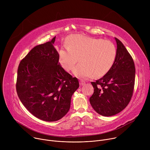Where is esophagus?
I'll return each mask as SVG.
<instances>
[{
    "label": "esophagus",
    "mask_w": 150,
    "mask_h": 150,
    "mask_svg": "<svg viewBox=\"0 0 150 150\" xmlns=\"http://www.w3.org/2000/svg\"><path fill=\"white\" fill-rule=\"evenodd\" d=\"M85 83V82L83 80H81L80 82H79V85H81V86H82V85H83Z\"/></svg>",
    "instance_id": "esophagus-1"
}]
</instances>
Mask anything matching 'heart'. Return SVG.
<instances>
[{
    "mask_svg": "<svg viewBox=\"0 0 150 150\" xmlns=\"http://www.w3.org/2000/svg\"><path fill=\"white\" fill-rule=\"evenodd\" d=\"M116 48L109 40L74 34L67 40V46L59 51V61L67 71H72L76 63H82L74 71L75 76L87 79L95 75L100 77L108 73L116 57Z\"/></svg>",
    "mask_w": 150,
    "mask_h": 150,
    "instance_id": "obj_1",
    "label": "heart"
}]
</instances>
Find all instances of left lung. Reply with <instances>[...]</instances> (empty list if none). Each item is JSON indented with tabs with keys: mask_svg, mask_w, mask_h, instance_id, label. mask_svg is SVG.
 I'll use <instances>...</instances> for the list:
<instances>
[{
	"mask_svg": "<svg viewBox=\"0 0 150 150\" xmlns=\"http://www.w3.org/2000/svg\"><path fill=\"white\" fill-rule=\"evenodd\" d=\"M116 57L112 68L101 78L91 82L94 89L90 98L94 110L104 116H112L129 104L134 91L135 68L132 57L122 42L115 38Z\"/></svg>",
	"mask_w": 150,
	"mask_h": 150,
	"instance_id": "8db88e82",
	"label": "left lung"
}]
</instances>
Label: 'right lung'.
<instances>
[{"label":"right lung","mask_w":150,"mask_h":150,"mask_svg":"<svg viewBox=\"0 0 150 150\" xmlns=\"http://www.w3.org/2000/svg\"><path fill=\"white\" fill-rule=\"evenodd\" d=\"M50 41L34 47L21 61L17 74L16 92L25 108L45 121H57L68 112L71 97L79 87L60 66L59 53Z\"/></svg>","instance_id":"add662e5"}]
</instances>
